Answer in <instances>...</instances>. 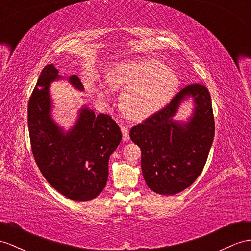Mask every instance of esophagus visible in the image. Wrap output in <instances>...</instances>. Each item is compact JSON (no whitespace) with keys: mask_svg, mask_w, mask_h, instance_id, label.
I'll use <instances>...</instances> for the list:
<instances>
[{"mask_svg":"<svg viewBox=\"0 0 251 251\" xmlns=\"http://www.w3.org/2000/svg\"><path fill=\"white\" fill-rule=\"evenodd\" d=\"M121 130L122 133H123V141L127 142L128 140H129V129L126 126H121Z\"/></svg>","mask_w":251,"mask_h":251,"instance_id":"34e87169","label":"esophagus"}]
</instances>
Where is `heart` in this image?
<instances>
[{"label": "heart", "mask_w": 251, "mask_h": 251, "mask_svg": "<svg viewBox=\"0 0 251 251\" xmlns=\"http://www.w3.org/2000/svg\"><path fill=\"white\" fill-rule=\"evenodd\" d=\"M108 82L113 89L125 90L121 96V110L134 121L149 118L165 106L178 86L176 75L164 63L153 59L118 64L109 72Z\"/></svg>", "instance_id": "heart-1"}]
</instances>
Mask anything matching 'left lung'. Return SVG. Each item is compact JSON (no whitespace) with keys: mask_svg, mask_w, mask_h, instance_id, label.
<instances>
[{"mask_svg":"<svg viewBox=\"0 0 251 251\" xmlns=\"http://www.w3.org/2000/svg\"><path fill=\"white\" fill-rule=\"evenodd\" d=\"M196 102L188 124L172 121L181 101ZM215 123L209 90L193 83L179 91L170 104L133 126L129 136L141 149V168L146 184L161 195L183 191L201 174L214 139Z\"/></svg>","mask_w":251,"mask_h":251,"instance_id":"8db88e82","label":"left lung"}]
</instances>
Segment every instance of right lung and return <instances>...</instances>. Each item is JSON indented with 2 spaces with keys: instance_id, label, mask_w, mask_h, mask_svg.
Returning a JSON list of instances; mask_svg holds the SVG:
<instances>
[{
  "instance_id": "1",
  "label": "right lung",
  "mask_w": 251,
  "mask_h": 251,
  "mask_svg": "<svg viewBox=\"0 0 251 251\" xmlns=\"http://www.w3.org/2000/svg\"><path fill=\"white\" fill-rule=\"evenodd\" d=\"M60 78L53 64L43 68L28 101L31 151L43 177L63 196L76 201L95 198L108 179L109 157L122 140L119 125L110 115L82 108L74 127L64 133L50 119V83ZM83 90L76 75L69 78Z\"/></svg>"
}]
</instances>
